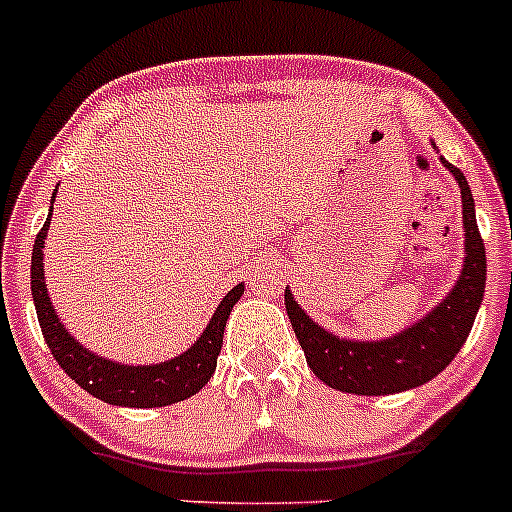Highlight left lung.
I'll return each instance as SVG.
<instances>
[{
	"label": "left lung",
	"instance_id": "1",
	"mask_svg": "<svg viewBox=\"0 0 512 512\" xmlns=\"http://www.w3.org/2000/svg\"><path fill=\"white\" fill-rule=\"evenodd\" d=\"M442 164L455 176L462 194L465 265L455 288L422 321L381 341H348L321 328L285 288V310L305 353L310 371L331 389L358 396H384L432 381L450 366L467 341L485 295V245L475 219V202L467 179L457 166Z\"/></svg>",
	"mask_w": 512,
	"mask_h": 512
}]
</instances>
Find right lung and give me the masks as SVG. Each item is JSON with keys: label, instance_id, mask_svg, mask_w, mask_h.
Returning a JSON list of instances; mask_svg holds the SVG:
<instances>
[{"label": "right lung", "instance_id": "obj_1", "mask_svg": "<svg viewBox=\"0 0 512 512\" xmlns=\"http://www.w3.org/2000/svg\"><path fill=\"white\" fill-rule=\"evenodd\" d=\"M57 194V189H55ZM55 202V197H52ZM52 217V209H50ZM47 227L50 219L42 224L32 247V300H35L37 321H40L42 336L50 346L52 356L60 369L95 399L113 404V407H169L186 396H194L217 369V356L222 351V336L227 328V318L234 303L245 293V283L234 285L222 298L219 308L214 310L212 321L207 323L199 341L184 351L181 356L151 366H126L116 364L111 358L95 356L93 351L80 346L57 318L45 288V262H42V247H45Z\"/></svg>", "mask_w": 512, "mask_h": 512}]
</instances>
